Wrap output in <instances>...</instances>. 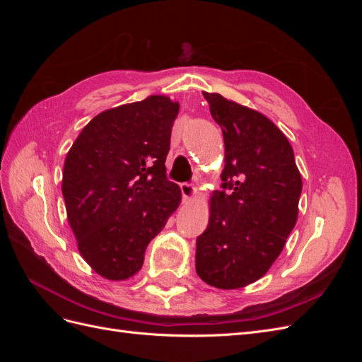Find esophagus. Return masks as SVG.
<instances>
[{"mask_svg":"<svg viewBox=\"0 0 362 362\" xmlns=\"http://www.w3.org/2000/svg\"><path fill=\"white\" fill-rule=\"evenodd\" d=\"M180 187H181V193H182L184 201H190L193 196L196 194V187L190 182H182V184H180Z\"/></svg>","mask_w":362,"mask_h":362,"instance_id":"obj_1","label":"esophagus"}]
</instances>
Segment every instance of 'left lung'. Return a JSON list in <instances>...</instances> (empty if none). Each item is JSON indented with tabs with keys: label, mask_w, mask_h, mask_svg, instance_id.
<instances>
[{
	"label": "left lung",
	"mask_w": 362,
	"mask_h": 362,
	"mask_svg": "<svg viewBox=\"0 0 362 362\" xmlns=\"http://www.w3.org/2000/svg\"><path fill=\"white\" fill-rule=\"evenodd\" d=\"M204 96L222 128L225 169L196 238V272L208 286L242 288L279 257L298 221L302 178L288 139L270 119L218 93Z\"/></svg>",
	"instance_id": "8db88e82"
}]
</instances>
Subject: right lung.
Masks as SVG:
<instances>
[{"instance_id": "add662e5", "label": "right lung", "mask_w": 362, "mask_h": 362, "mask_svg": "<svg viewBox=\"0 0 362 362\" xmlns=\"http://www.w3.org/2000/svg\"><path fill=\"white\" fill-rule=\"evenodd\" d=\"M180 104L154 95L103 112L69 149L62 192L80 254L101 276L128 279L177 210L166 157Z\"/></svg>"}]
</instances>
